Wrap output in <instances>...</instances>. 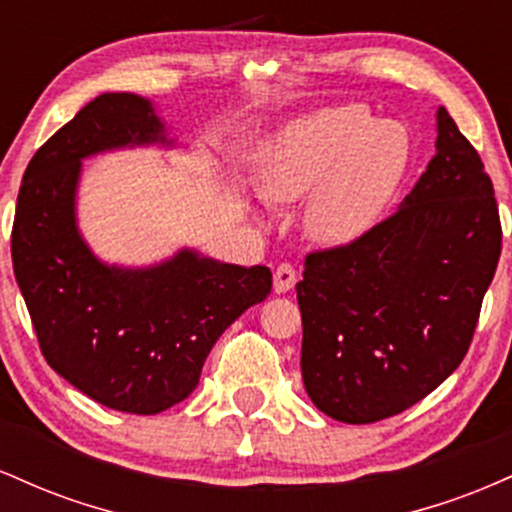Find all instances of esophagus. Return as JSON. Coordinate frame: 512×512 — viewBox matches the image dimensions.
Masks as SVG:
<instances>
[{
	"label": "esophagus",
	"mask_w": 512,
	"mask_h": 512,
	"mask_svg": "<svg viewBox=\"0 0 512 512\" xmlns=\"http://www.w3.org/2000/svg\"><path fill=\"white\" fill-rule=\"evenodd\" d=\"M296 279H298V274L291 264H279L274 272V291L276 293L291 291L293 286H296Z\"/></svg>",
	"instance_id": "obj_1"
}]
</instances>
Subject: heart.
<instances>
[{
	"label": "heart",
	"mask_w": 512,
	"mask_h": 512,
	"mask_svg": "<svg viewBox=\"0 0 512 512\" xmlns=\"http://www.w3.org/2000/svg\"><path fill=\"white\" fill-rule=\"evenodd\" d=\"M404 125L346 103L296 117L264 142L260 192L272 204L305 196L303 231L322 248H346L378 226L409 168Z\"/></svg>",
	"instance_id": "heart-1"
}]
</instances>
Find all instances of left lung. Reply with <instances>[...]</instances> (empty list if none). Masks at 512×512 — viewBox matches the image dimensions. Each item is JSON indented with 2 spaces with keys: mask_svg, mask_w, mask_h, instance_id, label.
I'll use <instances>...</instances> for the list:
<instances>
[{
  "mask_svg": "<svg viewBox=\"0 0 512 512\" xmlns=\"http://www.w3.org/2000/svg\"><path fill=\"white\" fill-rule=\"evenodd\" d=\"M436 154L390 219L305 257L298 281L308 397L344 424L409 409L462 363L501 257L491 178L448 110Z\"/></svg>",
  "mask_w": 512,
  "mask_h": 512,
  "instance_id": "obj_1",
  "label": "left lung"
}]
</instances>
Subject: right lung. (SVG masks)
Listing matches in <instances>:
<instances>
[{
  "label": "right lung",
  "mask_w": 512,
  "mask_h": 512,
  "mask_svg": "<svg viewBox=\"0 0 512 512\" xmlns=\"http://www.w3.org/2000/svg\"><path fill=\"white\" fill-rule=\"evenodd\" d=\"M134 146H178L137 93H103L57 129L23 173L11 260L50 368L103 407L158 414L195 390L211 346L269 296L272 272L195 248L149 267L103 262L76 221L81 170Z\"/></svg>",
  "instance_id": "1"
}]
</instances>
